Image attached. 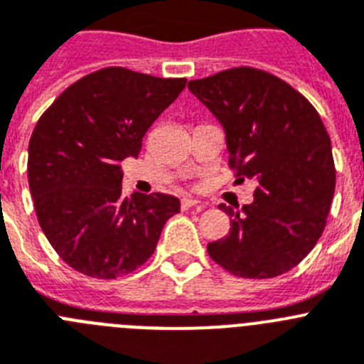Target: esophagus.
Segmentation results:
<instances>
[{"mask_svg": "<svg viewBox=\"0 0 364 364\" xmlns=\"http://www.w3.org/2000/svg\"><path fill=\"white\" fill-rule=\"evenodd\" d=\"M192 207L203 208V205H201L198 200H192V198H185V200H181V208H183V210H188V208H192Z\"/></svg>", "mask_w": 364, "mask_h": 364, "instance_id": "obj_1", "label": "esophagus"}]
</instances>
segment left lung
Here are the masks:
<instances>
[{
	"mask_svg": "<svg viewBox=\"0 0 364 364\" xmlns=\"http://www.w3.org/2000/svg\"><path fill=\"white\" fill-rule=\"evenodd\" d=\"M225 129L236 181L255 179V201L230 216L225 238L207 251L242 278H273L308 257L326 227L335 192L331 141L304 95L255 68L188 82Z\"/></svg>",
	"mask_w": 364,
	"mask_h": 364,
	"instance_id": "8db88e82",
	"label": "left lung"
}]
</instances>
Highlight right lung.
<instances>
[{
	"label": "right lung",
	"mask_w": 364,
	"mask_h": 364,
	"mask_svg": "<svg viewBox=\"0 0 364 364\" xmlns=\"http://www.w3.org/2000/svg\"><path fill=\"white\" fill-rule=\"evenodd\" d=\"M185 84L100 69L71 84L36 122L27 163L34 210L53 249L78 273L107 280L132 273L179 213L168 194L122 198L121 161L139 156L148 128Z\"/></svg>",
	"instance_id": "1"
}]
</instances>
